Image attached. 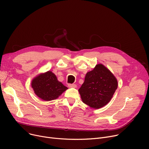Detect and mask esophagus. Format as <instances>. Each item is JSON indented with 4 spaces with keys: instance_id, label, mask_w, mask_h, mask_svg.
Returning a JSON list of instances; mask_svg holds the SVG:
<instances>
[{
    "instance_id": "obj_1",
    "label": "esophagus",
    "mask_w": 149,
    "mask_h": 149,
    "mask_svg": "<svg viewBox=\"0 0 149 149\" xmlns=\"http://www.w3.org/2000/svg\"><path fill=\"white\" fill-rule=\"evenodd\" d=\"M68 87L69 88H76L77 85L75 84H68Z\"/></svg>"
}]
</instances>
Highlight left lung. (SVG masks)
Returning a JSON list of instances; mask_svg holds the SVG:
<instances>
[{
    "instance_id": "obj_1",
    "label": "left lung",
    "mask_w": 149,
    "mask_h": 149,
    "mask_svg": "<svg viewBox=\"0 0 149 149\" xmlns=\"http://www.w3.org/2000/svg\"><path fill=\"white\" fill-rule=\"evenodd\" d=\"M118 87V82L112 72L101 64L86 75L79 89L83 102L93 109L106 105Z\"/></svg>"
}]
</instances>
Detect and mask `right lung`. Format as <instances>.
<instances>
[{
  "label": "right lung",
  "mask_w": 149,
  "mask_h": 149,
  "mask_svg": "<svg viewBox=\"0 0 149 149\" xmlns=\"http://www.w3.org/2000/svg\"><path fill=\"white\" fill-rule=\"evenodd\" d=\"M31 86L36 94L45 101L57 98L68 88L57 80L51 71H48L34 78Z\"/></svg>",
  "instance_id": "add662e5"
}]
</instances>
